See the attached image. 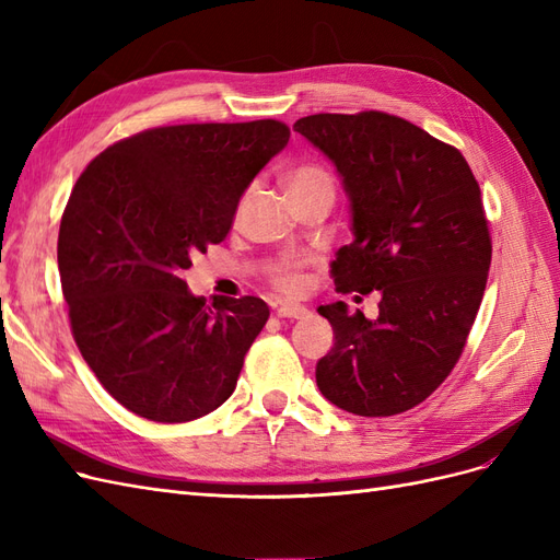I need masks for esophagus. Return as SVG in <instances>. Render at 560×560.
Returning a JSON list of instances; mask_svg holds the SVG:
<instances>
[{
	"mask_svg": "<svg viewBox=\"0 0 560 560\" xmlns=\"http://www.w3.org/2000/svg\"><path fill=\"white\" fill-rule=\"evenodd\" d=\"M308 308H303V306H280L278 308V317H287V319H303V317H308Z\"/></svg>",
	"mask_w": 560,
	"mask_h": 560,
	"instance_id": "1",
	"label": "esophagus"
}]
</instances>
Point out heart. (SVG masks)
Here are the masks:
<instances>
[{
  "label": "heart",
  "instance_id": "heart-1",
  "mask_svg": "<svg viewBox=\"0 0 560 560\" xmlns=\"http://www.w3.org/2000/svg\"><path fill=\"white\" fill-rule=\"evenodd\" d=\"M287 184H290V191H294V189H306V186H331V177L327 175V171H322L319 165H301L290 173ZM306 266H308L306 259L280 257L266 266V280L276 292L296 296L306 290V273H303Z\"/></svg>",
  "mask_w": 560,
  "mask_h": 560
}]
</instances>
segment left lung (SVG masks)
<instances>
[{
	"instance_id": "left-lung-1",
	"label": "left lung",
	"mask_w": 560,
	"mask_h": 560,
	"mask_svg": "<svg viewBox=\"0 0 560 560\" xmlns=\"http://www.w3.org/2000/svg\"><path fill=\"white\" fill-rule=\"evenodd\" d=\"M343 177L352 243L336 252V292L378 290V317L319 306L334 348L317 362L319 393L354 416L413 409L460 360L479 313L488 222L479 182L455 147L385 112L313 114L294 124Z\"/></svg>"
}]
</instances>
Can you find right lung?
<instances>
[{
  "instance_id": "1",
  "label": "right lung",
  "mask_w": 560,
  "mask_h": 560,
  "mask_svg": "<svg viewBox=\"0 0 560 560\" xmlns=\"http://www.w3.org/2000/svg\"><path fill=\"white\" fill-rule=\"evenodd\" d=\"M290 142L276 118L149 128L107 147L62 212L72 336L107 393L154 422L222 406L268 319L257 296H194L182 273L222 243L241 196Z\"/></svg>"
}]
</instances>
